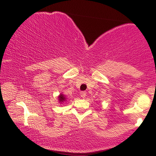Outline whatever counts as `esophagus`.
<instances>
[{"label": "esophagus", "instance_id": "esophagus-1", "mask_svg": "<svg viewBox=\"0 0 156 156\" xmlns=\"http://www.w3.org/2000/svg\"><path fill=\"white\" fill-rule=\"evenodd\" d=\"M80 96H81L83 98H85L86 97V92H85V91H82V92H80Z\"/></svg>", "mask_w": 156, "mask_h": 156}]
</instances>
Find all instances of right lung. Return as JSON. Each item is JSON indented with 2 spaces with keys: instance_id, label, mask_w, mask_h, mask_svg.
<instances>
[{
  "instance_id": "1",
  "label": "right lung",
  "mask_w": 156,
  "mask_h": 156,
  "mask_svg": "<svg viewBox=\"0 0 156 156\" xmlns=\"http://www.w3.org/2000/svg\"><path fill=\"white\" fill-rule=\"evenodd\" d=\"M58 98H59L60 102H63V101H65V100H66L65 96H64V95H62V94L58 97Z\"/></svg>"
}]
</instances>
